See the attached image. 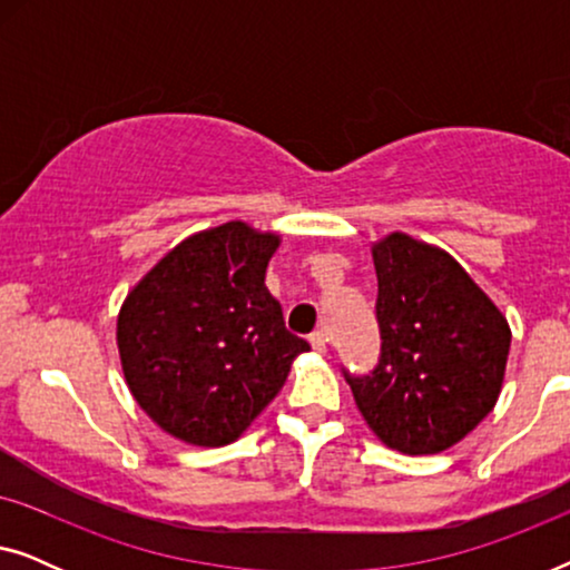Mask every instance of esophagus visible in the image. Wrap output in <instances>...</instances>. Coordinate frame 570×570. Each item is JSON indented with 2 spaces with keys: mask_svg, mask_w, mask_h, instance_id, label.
Wrapping results in <instances>:
<instances>
[{
  "mask_svg": "<svg viewBox=\"0 0 570 570\" xmlns=\"http://www.w3.org/2000/svg\"><path fill=\"white\" fill-rule=\"evenodd\" d=\"M308 342H311V347L316 350V353H326V342H330V340H326L324 332H314L308 337Z\"/></svg>",
  "mask_w": 570,
  "mask_h": 570,
  "instance_id": "1",
  "label": "esophagus"
}]
</instances>
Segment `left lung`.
<instances>
[{
  "mask_svg": "<svg viewBox=\"0 0 570 570\" xmlns=\"http://www.w3.org/2000/svg\"><path fill=\"white\" fill-rule=\"evenodd\" d=\"M381 355L345 373L365 423L389 449L439 454L501 394L511 330L454 256L404 233L373 244Z\"/></svg>",
  "mask_w": 570,
  "mask_h": 570,
  "instance_id": "8db88e82",
  "label": "left lung"
}]
</instances>
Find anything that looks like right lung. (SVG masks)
<instances>
[{"label": "right lung", "instance_id": "obj_1", "mask_svg": "<svg viewBox=\"0 0 570 570\" xmlns=\"http://www.w3.org/2000/svg\"><path fill=\"white\" fill-rule=\"evenodd\" d=\"M277 246L275 233L240 220L194 233L124 301L116 322L124 379L174 439L236 441L308 350L264 287Z\"/></svg>", "mask_w": 570, "mask_h": 570}]
</instances>
